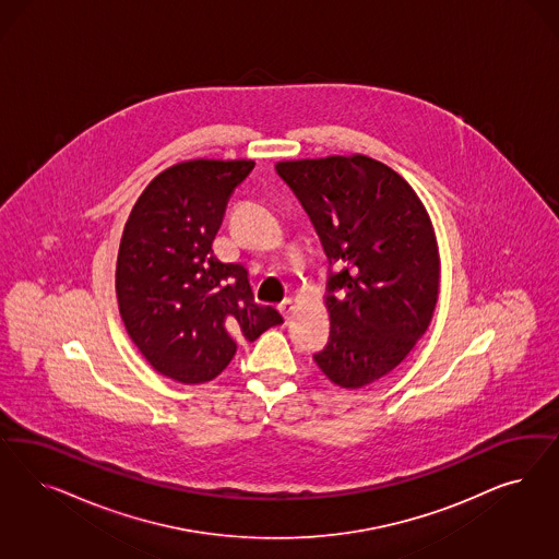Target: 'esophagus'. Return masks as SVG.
Segmentation results:
<instances>
[{
	"label": "esophagus",
	"mask_w": 559,
	"mask_h": 559,
	"mask_svg": "<svg viewBox=\"0 0 559 559\" xmlns=\"http://www.w3.org/2000/svg\"><path fill=\"white\" fill-rule=\"evenodd\" d=\"M294 302H292V300H284V302H282V305H280V312H282V314H284V319H286V321H289V319H292V314H294Z\"/></svg>",
	"instance_id": "obj_1"
}]
</instances>
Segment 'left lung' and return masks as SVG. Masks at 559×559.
Masks as SVG:
<instances>
[{
  "mask_svg": "<svg viewBox=\"0 0 559 559\" xmlns=\"http://www.w3.org/2000/svg\"><path fill=\"white\" fill-rule=\"evenodd\" d=\"M275 170L323 242L331 335L314 354L343 389L382 379L432 321L440 259L432 222L409 182L368 156L286 160Z\"/></svg>",
  "mask_w": 559,
  "mask_h": 559,
  "instance_id": "8db88e82",
  "label": "left lung"
}]
</instances>
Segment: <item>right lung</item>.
Returning <instances> with one entry per match:
<instances>
[{
    "instance_id": "obj_1",
    "label": "right lung",
    "mask_w": 559,
    "mask_h": 559,
    "mask_svg": "<svg viewBox=\"0 0 559 559\" xmlns=\"http://www.w3.org/2000/svg\"><path fill=\"white\" fill-rule=\"evenodd\" d=\"M252 160H187L135 201L117 257V300L131 342L168 379H216L242 342L282 314L254 302L249 271L214 254L226 203Z\"/></svg>"
}]
</instances>
